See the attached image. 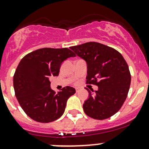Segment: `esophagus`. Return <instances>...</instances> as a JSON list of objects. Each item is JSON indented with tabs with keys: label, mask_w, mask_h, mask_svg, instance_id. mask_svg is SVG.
I'll list each match as a JSON object with an SVG mask.
<instances>
[{
	"label": "esophagus",
	"mask_w": 149,
	"mask_h": 149,
	"mask_svg": "<svg viewBox=\"0 0 149 149\" xmlns=\"http://www.w3.org/2000/svg\"><path fill=\"white\" fill-rule=\"evenodd\" d=\"M76 92H79V88H76Z\"/></svg>",
	"instance_id": "1"
}]
</instances>
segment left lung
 <instances>
[{"label": "left lung", "instance_id": "obj_1", "mask_svg": "<svg viewBox=\"0 0 149 149\" xmlns=\"http://www.w3.org/2000/svg\"><path fill=\"white\" fill-rule=\"evenodd\" d=\"M70 49L87 64L86 83L98 86L97 91L86 89V115L96 120L110 118L120 110L127 98L131 76L123 55L114 48L90 42Z\"/></svg>", "mask_w": 149, "mask_h": 149}]
</instances>
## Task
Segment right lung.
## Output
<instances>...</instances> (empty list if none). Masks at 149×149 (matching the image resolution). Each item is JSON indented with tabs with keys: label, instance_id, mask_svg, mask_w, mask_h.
Wrapping results in <instances>:
<instances>
[{
	"label": "right lung",
	"instance_id": "1",
	"mask_svg": "<svg viewBox=\"0 0 149 149\" xmlns=\"http://www.w3.org/2000/svg\"><path fill=\"white\" fill-rule=\"evenodd\" d=\"M75 56L68 48H42L21 60L13 76V88L19 104L30 118L45 123L62 116L67 100L76 90L65 86L56 93L50 88L49 79L58 76L64 61Z\"/></svg>",
	"mask_w": 149,
	"mask_h": 149
}]
</instances>
